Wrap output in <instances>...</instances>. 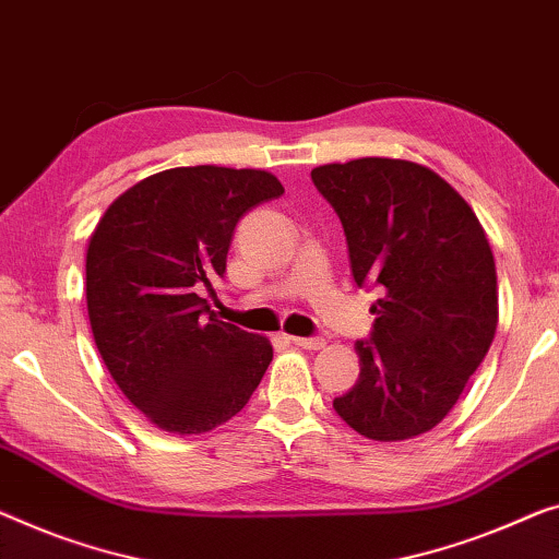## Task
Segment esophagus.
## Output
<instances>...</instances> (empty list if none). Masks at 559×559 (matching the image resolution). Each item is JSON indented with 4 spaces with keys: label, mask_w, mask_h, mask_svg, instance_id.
Returning a JSON list of instances; mask_svg holds the SVG:
<instances>
[{
    "label": "esophagus",
    "mask_w": 559,
    "mask_h": 559,
    "mask_svg": "<svg viewBox=\"0 0 559 559\" xmlns=\"http://www.w3.org/2000/svg\"><path fill=\"white\" fill-rule=\"evenodd\" d=\"M290 341H294L296 346L308 348V352H319V348L326 346V341L319 338V336H311V338H306V336H290Z\"/></svg>",
    "instance_id": "esophagus-1"
}]
</instances>
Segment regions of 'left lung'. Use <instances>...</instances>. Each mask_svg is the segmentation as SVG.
<instances>
[{
  "label": "left lung",
  "mask_w": 559,
  "mask_h": 559,
  "mask_svg": "<svg viewBox=\"0 0 559 559\" xmlns=\"http://www.w3.org/2000/svg\"><path fill=\"white\" fill-rule=\"evenodd\" d=\"M336 211L356 286L381 298L356 341L359 381L333 409L373 441H404L452 412L497 331V271L469 203L427 165L359 157L311 170Z\"/></svg>",
  "instance_id": "left-lung-1"
}]
</instances>
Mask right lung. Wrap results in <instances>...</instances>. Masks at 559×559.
Here are the masks:
<instances>
[{
	"label": "right lung",
	"instance_id": "obj_1",
	"mask_svg": "<svg viewBox=\"0 0 559 559\" xmlns=\"http://www.w3.org/2000/svg\"><path fill=\"white\" fill-rule=\"evenodd\" d=\"M283 195L253 168H170L112 200L87 246L97 352L132 406L170 435L236 416L273 359L269 338L218 321L203 294L226 273L236 223Z\"/></svg>",
	"mask_w": 559,
	"mask_h": 559
}]
</instances>
